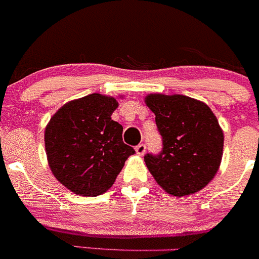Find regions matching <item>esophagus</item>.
<instances>
[{
  "instance_id": "esophagus-1",
  "label": "esophagus",
  "mask_w": 259,
  "mask_h": 259,
  "mask_svg": "<svg viewBox=\"0 0 259 259\" xmlns=\"http://www.w3.org/2000/svg\"><path fill=\"white\" fill-rule=\"evenodd\" d=\"M145 149H147V148H145V145L143 144V143H140V144H138L137 147H135V152H137V154H139V155L144 154Z\"/></svg>"
}]
</instances>
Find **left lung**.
<instances>
[{
	"mask_svg": "<svg viewBox=\"0 0 259 259\" xmlns=\"http://www.w3.org/2000/svg\"><path fill=\"white\" fill-rule=\"evenodd\" d=\"M145 102L162 137V150L144 155L154 180L173 196L204 188L223 157L224 135L217 116L204 102L182 95H149Z\"/></svg>",
	"mask_w": 259,
	"mask_h": 259,
	"instance_id": "1",
	"label": "left lung"
}]
</instances>
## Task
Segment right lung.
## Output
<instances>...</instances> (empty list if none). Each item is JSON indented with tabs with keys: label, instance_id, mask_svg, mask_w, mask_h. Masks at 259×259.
I'll use <instances>...</instances> for the list:
<instances>
[{
	"label": "right lung",
	"instance_id": "1",
	"mask_svg": "<svg viewBox=\"0 0 259 259\" xmlns=\"http://www.w3.org/2000/svg\"><path fill=\"white\" fill-rule=\"evenodd\" d=\"M114 97L92 94L60 107L45 129V152L53 175L81 196L106 192L135 150L122 142L111 120Z\"/></svg>",
	"mask_w": 259,
	"mask_h": 259
}]
</instances>
